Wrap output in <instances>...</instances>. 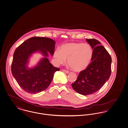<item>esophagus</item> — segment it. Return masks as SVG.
I'll use <instances>...</instances> for the list:
<instances>
[{
	"label": "esophagus",
	"instance_id": "esophagus-1",
	"mask_svg": "<svg viewBox=\"0 0 128 128\" xmlns=\"http://www.w3.org/2000/svg\"><path fill=\"white\" fill-rule=\"evenodd\" d=\"M62 71H63V72H64V73H66V74H68V73H69V72L68 71L66 70H64V69L62 70Z\"/></svg>",
	"mask_w": 128,
	"mask_h": 128
}]
</instances>
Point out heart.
Returning <instances> with one entry per match:
<instances>
[{
  "mask_svg": "<svg viewBox=\"0 0 128 128\" xmlns=\"http://www.w3.org/2000/svg\"><path fill=\"white\" fill-rule=\"evenodd\" d=\"M94 55L92 47L82 43H68L62 45L61 50L57 48L54 54L56 64H64L66 59L68 65L75 71L85 70L90 64Z\"/></svg>",
  "mask_w": 128,
  "mask_h": 128,
  "instance_id": "heart-1",
  "label": "heart"
}]
</instances>
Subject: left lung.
<instances>
[{
	"instance_id": "obj_1",
	"label": "left lung",
	"mask_w": 128,
	"mask_h": 128,
	"mask_svg": "<svg viewBox=\"0 0 128 128\" xmlns=\"http://www.w3.org/2000/svg\"><path fill=\"white\" fill-rule=\"evenodd\" d=\"M92 48L94 55L89 66L79 74L77 80L72 84L74 90L87 95L99 90L109 80L111 72V57L101 43L95 39H86Z\"/></svg>"
}]
</instances>
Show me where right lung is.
<instances>
[{"label":"right lung","instance_id":"obj_1","mask_svg":"<svg viewBox=\"0 0 128 128\" xmlns=\"http://www.w3.org/2000/svg\"><path fill=\"white\" fill-rule=\"evenodd\" d=\"M55 45V41L50 38L33 37L15 50L12 73L19 86L26 92L35 94L44 90L50 85L54 73L60 70L48 59V52L54 55ZM36 52L40 53L44 57L34 67H28L30 57Z\"/></svg>","mask_w":128,"mask_h":128}]
</instances>
